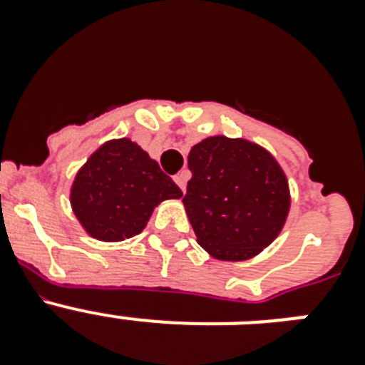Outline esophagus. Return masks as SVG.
<instances>
[{
	"label": "esophagus",
	"mask_w": 365,
	"mask_h": 365,
	"mask_svg": "<svg viewBox=\"0 0 365 365\" xmlns=\"http://www.w3.org/2000/svg\"><path fill=\"white\" fill-rule=\"evenodd\" d=\"M173 180H175L177 186H179V188L182 190V192H185V190H186V180H188V172L177 173V175L173 177Z\"/></svg>",
	"instance_id": "obj_1"
}]
</instances>
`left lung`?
<instances>
[{"mask_svg": "<svg viewBox=\"0 0 365 365\" xmlns=\"http://www.w3.org/2000/svg\"><path fill=\"white\" fill-rule=\"evenodd\" d=\"M188 168L182 205L197 243L212 257L252 259L278 237L291 212V188L267 148L214 135L192 146Z\"/></svg>", "mask_w": 365, "mask_h": 365, "instance_id": "1", "label": "left lung"}]
</instances>
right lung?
I'll return each instance as SVG.
<instances>
[{
  "label": "right lung",
  "instance_id": "obj_1",
  "mask_svg": "<svg viewBox=\"0 0 365 365\" xmlns=\"http://www.w3.org/2000/svg\"><path fill=\"white\" fill-rule=\"evenodd\" d=\"M180 197L172 177L128 137L100 144L80 166L69 190L71 210L80 227L106 243L140 234L160 202Z\"/></svg>",
  "mask_w": 365,
  "mask_h": 365
}]
</instances>
